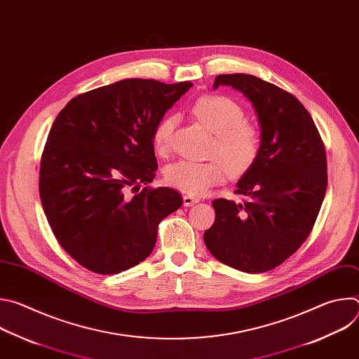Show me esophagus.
Segmentation results:
<instances>
[{
	"label": "esophagus",
	"mask_w": 359,
	"mask_h": 359,
	"mask_svg": "<svg viewBox=\"0 0 359 359\" xmlns=\"http://www.w3.org/2000/svg\"><path fill=\"white\" fill-rule=\"evenodd\" d=\"M198 200L200 198H197V197H194L191 194H184L183 196V204H184V206H193V204L198 203Z\"/></svg>",
	"instance_id": "esophagus-1"
}]
</instances>
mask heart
I'll return each mask as SVG.
<instances>
[{"label": "heart", "mask_w": 359, "mask_h": 359, "mask_svg": "<svg viewBox=\"0 0 359 359\" xmlns=\"http://www.w3.org/2000/svg\"><path fill=\"white\" fill-rule=\"evenodd\" d=\"M194 119L215 135L206 162L179 161L165 169V180L187 194H201L220 184L226 175L241 177L259 162L263 136L257 125L244 119L238 102L226 95H203L191 105ZM176 116L166 115L153 129L151 143L161 155L172 147Z\"/></svg>", "instance_id": "b5f03b06"}]
</instances>
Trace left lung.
Instances as JSON below:
<instances>
[{"label":"left lung","instance_id":"1","mask_svg":"<svg viewBox=\"0 0 359 359\" xmlns=\"http://www.w3.org/2000/svg\"><path fill=\"white\" fill-rule=\"evenodd\" d=\"M241 90L257 112L263 147L259 162L237 183L241 203L213 201L216 219L204 231L215 257L244 273H266L310 236L327 191V153L321 135L290 92L245 74L217 75L215 89Z\"/></svg>","mask_w":359,"mask_h":359}]
</instances>
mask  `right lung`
<instances>
[{
    "label": "right lung",
    "instance_id": "add662e5",
    "mask_svg": "<svg viewBox=\"0 0 359 359\" xmlns=\"http://www.w3.org/2000/svg\"><path fill=\"white\" fill-rule=\"evenodd\" d=\"M191 85L133 78L100 86L71 99L50 128L41 203L61 247L89 271L137 266L159 223L182 206L177 190L149 186L158 169L151 133Z\"/></svg>",
    "mask_w": 359,
    "mask_h": 359
}]
</instances>
